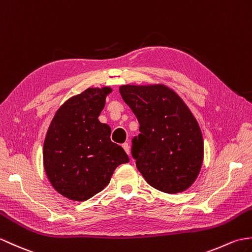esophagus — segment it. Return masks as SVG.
Instances as JSON below:
<instances>
[{"label":"esophagus","mask_w":252,"mask_h":252,"mask_svg":"<svg viewBox=\"0 0 252 252\" xmlns=\"http://www.w3.org/2000/svg\"><path fill=\"white\" fill-rule=\"evenodd\" d=\"M122 147H124V149L126 150V153L127 155H130V145H128L127 143H125L124 145H122Z\"/></svg>","instance_id":"obj_1"}]
</instances>
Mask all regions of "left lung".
Segmentation results:
<instances>
[{"instance_id":"8db88e82","label":"left lung","mask_w":252,"mask_h":252,"mask_svg":"<svg viewBox=\"0 0 252 252\" xmlns=\"http://www.w3.org/2000/svg\"><path fill=\"white\" fill-rule=\"evenodd\" d=\"M119 92L139 124L132 150L139 173L164 193L189 189L204 159L201 128L189 107L163 84L122 85Z\"/></svg>"}]
</instances>
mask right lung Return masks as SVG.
<instances>
[{
	"label": "right lung",
	"instance_id": "right-lung-1",
	"mask_svg": "<svg viewBox=\"0 0 252 252\" xmlns=\"http://www.w3.org/2000/svg\"><path fill=\"white\" fill-rule=\"evenodd\" d=\"M110 87L88 88L57 110L46 133L44 168L54 189L72 201L84 202L106 187L117 166L130 161L110 140V126L98 116Z\"/></svg>",
	"mask_w": 252,
	"mask_h": 252
}]
</instances>
